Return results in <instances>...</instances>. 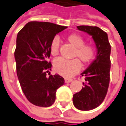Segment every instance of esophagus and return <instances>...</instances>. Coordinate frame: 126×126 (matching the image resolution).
Wrapping results in <instances>:
<instances>
[{
  "label": "esophagus",
  "mask_w": 126,
  "mask_h": 126,
  "mask_svg": "<svg viewBox=\"0 0 126 126\" xmlns=\"http://www.w3.org/2000/svg\"><path fill=\"white\" fill-rule=\"evenodd\" d=\"M72 81V79H67V78H65V83H70V82H71Z\"/></svg>",
  "instance_id": "esophagus-1"
}]
</instances>
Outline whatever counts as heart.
Wrapping results in <instances>:
<instances>
[{
  "instance_id": "heart-1",
  "label": "heart",
  "mask_w": 126,
  "mask_h": 126,
  "mask_svg": "<svg viewBox=\"0 0 126 126\" xmlns=\"http://www.w3.org/2000/svg\"><path fill=\"white\" fill-rule=\"evenodd\" d=\"M67 42L75 47L72 58H77L71 61H66L63 59H57L54 61V69L56 73L64 77H71L80 70L81 63L88 65L93 61L96 53L95 46L87 43L81 35L77 33H72L67 37ZM59 40L57 37L51 41L50 45V53L52 56L59 54Z\"/></svg>"
}]
</instances>
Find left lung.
<instances>
[{
	"instance_id": "8db88e82",
	"label": "left lung",
	"mask_w": 126,
	"mask_h": 126,
	"mask_svg": "<svg viewBox=\"0 0 126 126\" xmlns=\"http://www.w3.org/2000/svg\"><path fill=\"white\" fill-rule=\"evenodd\" d=\"M77 28L92 36L96 46L97 56L81 74L85 78L84 87L74 94L72 101L79 110H91L103 102L107 93L110 79L111 46L107 34L97 26H79Z\"/></svg>"
}]
</instances>
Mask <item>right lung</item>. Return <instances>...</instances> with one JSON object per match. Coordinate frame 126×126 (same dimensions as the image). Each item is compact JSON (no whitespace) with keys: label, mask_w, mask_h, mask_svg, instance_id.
<instances>
[{"label":"right lung","mask_w":126,"mask_h":126,"mask_svg":"<svg viewBox=\"0 0 126 126\" xmlns=\"http://www.w3.org/2000/svg\"><path fill=\"white\" fill-rule=\"evenodd\" d=\"M67 26L44 21H31L17 34L15 58L16 74L25 96L34 105L47 107L55 102L56 90L65 83L59 75L46 76L51 70L50 45Z\"/></svg>","instance_id":"1"}]
</instances>
